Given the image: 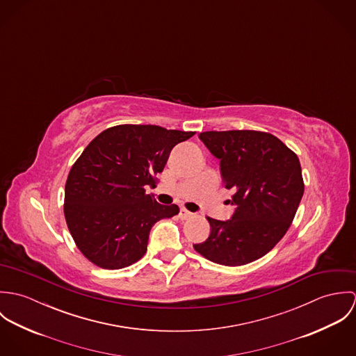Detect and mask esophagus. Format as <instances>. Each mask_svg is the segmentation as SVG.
<instances>
[{
    "mask_svg": "<svg viewBox=\"0 0 356 356\" xmlns=\"http://www.w3.org/2000/svg\"><path fill=\"white\" fill-rule=\"evenodd\" d=\"M193 213L191 212V211H188V209H185V208H181V211H179V218L181 219H188V218H191Z\"/></svg>",
    "mask_w": 356,
    "mask_h": 356,
    "instance_id": "esophagus-1",
    "label": "esophagus"
}]
</instances>
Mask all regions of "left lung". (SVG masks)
<instances>
[{
	"label": "left lung",
	"instance_id": "8db88e82",
	"mask_svg": "<svg viewBox=\"0 0 356 356\" xmlns=\"http://www.w3.org/2000/svg\"><path fill=\"white\" fill-rule=\"evenodd\" d=\"M199 138L219 159L236 208L227 220L208 218L211 233L193 247L218 264L251 263L278 244L295 218L305 193L299 157L263 131H204Z\"/></svg>",
	"mask_w": 356,
	"mask_h": 356
}]
</instances>
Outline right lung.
Listing matches in <instances>:
<instances>
[{
    "label": "right lung",
    "mask_w": 356,
    "mask_h": 356,
    "mask_svg": "<svg viewBox=\"0 0 356 356\" xmlns=\"http://www.w3.org/2000/svg\"><path fill=\"white\" fill-rule=\"evenodd\" d=\"M193 131L153 124H120L100 133L72 165L64 197L68 230L96 266L118 270L140 260L153 225L179 212L159 204L145 186H154L172 148Z\"/></svg>",
    "instance_id": "right-lung-1"
}]
</instances>
